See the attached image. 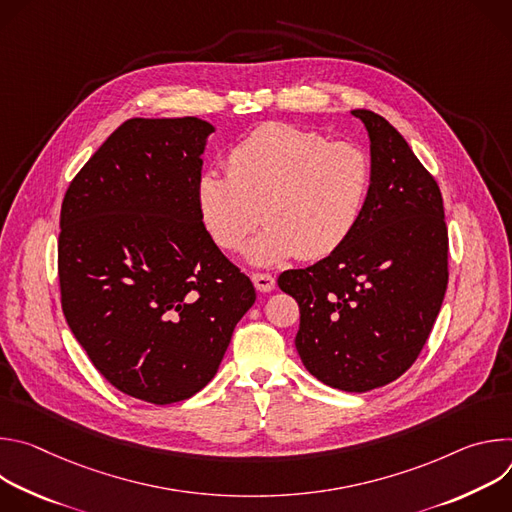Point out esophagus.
<instances>
[{
    "label": "esophagus",
    "mask_w": 512,
    "mask_h": 512,
    "mask_svg": "<svg viewBox=\"0 0 512 512\" xmlns=\"http://www.w3.org/2000/svg\"><path fill=\"white\" fill-rule=\"evenodd\" d=\"M257 291H261V294H267V291H271L275 287V277L269 275V273H253L251 275Z\"/></svg>",
    "instance_id": "34e87169"
}]
</instances>
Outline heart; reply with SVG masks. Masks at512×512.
I'll list each match as a JSON object with an SVG mask.
<instances>
[{
    "mask_svg": "<svg viewBox=\"0 0 512 512\" xmlns=\"http://www.w3.org/2000/svg\"><path fill=\"white\" fill-rule=\"evenodd\" d=\"M373 188V162L350 141L289 125L263 123L227 154L225 172L196 180V206L212 241L239 251L251 265L271 267L300 255L318 261L336 253L358 229Z\"/></svg>",
    "mask_w": 512,
    "mask_h": 512,
    "instance_id": "obj_1",
    "label": "heart"
}]
</instances>
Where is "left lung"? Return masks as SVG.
Masks as SVG:
<instances>
[{
    "label": "left lung",
    "instance_id": "1",
    "mask_svg": "<svg viewBox=\"0 0 512 512\" xmlns=\"http://www.w3.org/2000/svg\"><path fill=\"white\" fill-rule=\"evenodd\" d=\"M369 131L373 188L362 221L336 253L283 271L300 306L296 348L324 385L364 393L399 379L419 356L448 287V229L433 176L381 115Z\"/></svg>",
    "mask_w": 512,
    "mask_h": 512
}]
</instances>
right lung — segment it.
Instances as JSON below:
<instances>
[{
	"label": "right lung",
	"instance_id": "add662e5",
	"mask_svg": "<svg viewBox=\"0 0 512 512\" xmlns=\"http://www.w3.org/2000/svg\"><path fill=\"white\" fill-rule=\"evenodd\" d=\"M212 131L198 117L129 119L62 200L64 318L115 389L154 405L184 401L212 381L257 298L196 206Z\"/></svg>",
	"mask_w": 512,
	"mask_h": 512
}]
</instances>
